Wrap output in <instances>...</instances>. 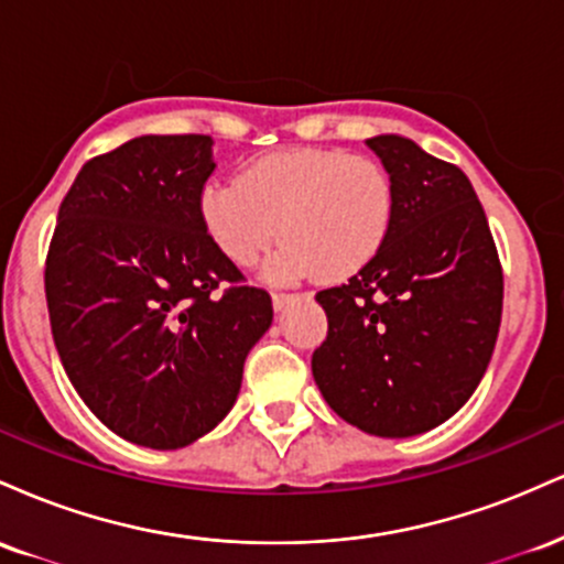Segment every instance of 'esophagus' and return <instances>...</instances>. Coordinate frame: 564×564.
Segmentation results:
<instances>
[{
  "label": "esophagus",
  "mask_w": 564,
  "mask_h": 564,
  "mask_svg": "<svg viewBox=\"0 0 564 564\" xmlns=\"http://www.w3.org/2000/svg\"><path fill=\"white\" fill-rule=\"evenodd\" d=\"M291 300H294V294H286V291H273V307L275 310H283Z\"/></svg>",
  "instance_id": "1"
}]
</instances>
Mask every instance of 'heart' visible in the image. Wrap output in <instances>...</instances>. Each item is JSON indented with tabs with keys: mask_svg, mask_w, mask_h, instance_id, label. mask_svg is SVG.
Returning a JSON list of instances; mask_svg holds the SVG:
<instances>
[{
	"mask_svg": "<svg viewBox=\"0 0 564 564\" xmlns=\"http://www.w3.org/2000/svg\"><path fill=\"white\" fill-rule=\"evenodd\" d=\"M394 212L390 170L339 148L270 153L238 180L215 177L200 191L204 228L238 268H251L275 236L286 238L268 262L275 281L355 275L387 243Z\"/></svg>",
	"mask_w": 564,
	"mask_h": 564,
	"instance_id": "1",
	"label": "heart"
}]
</instances>
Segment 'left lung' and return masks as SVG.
Returning <instances> with one entry per match:
<instances>
[{
	"instance_id": "8db88e82",
	"label": "left lung",
	"mask_w": 564,
	"mask_h": 564,
	"mask_svg": "<svg viewBox=\"0 0 564 564\" xmlns=\"http://www.w3.org/2000/svg\"><path fill=\"white\" fill-rule=\"evenodd\" d=\"M398 187L381 251L315 294L328 334L313 352L326 403L377 437L422 435L469 400L494 355L503 273L467 174L413 140H366Z\"/></svg>"
}]
</instances>
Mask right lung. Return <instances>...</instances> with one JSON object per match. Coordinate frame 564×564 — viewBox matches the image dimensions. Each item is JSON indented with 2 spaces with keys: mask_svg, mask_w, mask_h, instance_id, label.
<instances>
[{
  "mask_svg": "<svg viewBox=\"0 0 564 564\" xmlns=\"http://www.w3.org/2000/svg\"><path fill=\"white\" fill-rule=\"evenodd\" d=\"M209 134H145L89 159L57 209L44 264L53 339L108 430L174 451L223 422L273 323L200 219Z\"/></svg>",
  "mask_w": 564,
  "mask_h": 564,
  "instance_id": "add662e5",
  "label": "right lung"
}]
</instances>
